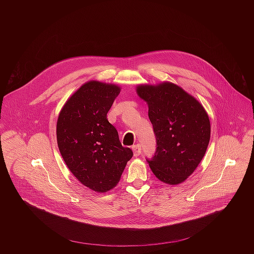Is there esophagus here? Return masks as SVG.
Masks as SVG:
<instances>
[{
  "instance_id": "1",
  "label": "esophagus",
  "mask_w": 254,
  "mask_h": 254,
  "mask_svg": "<svg viewBox=\"0 0 254 254\" xmlns=\"http://www.w3.org/2000/svg\"><path fill=\"white\" fill-rule=\"evenodd\" d=\"M132 150H133V152H134V155H135V156L140 155V154H141V152H142L141 145L137 144V145H133V146H132Z\"/></svg>"
}]
</instances>
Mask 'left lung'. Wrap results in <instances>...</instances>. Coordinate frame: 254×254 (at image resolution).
Wrapping results in <instances>:
<instances>
[{"label":"left lung","mask_w":254,"mask_h":254,"mask_svg":"<svg viewBox=\"0 0 254 254\" xmlns=\"http://www.w3.org/2000/svg\"><path fill=\"white\" fill-rule=\"evenodd\" d=\"M138 96L146 102L156 138V150L147 160L155 177L178 185L190 176L203 158L210 140V121L202 105L171 82L141 84Z\"/></svg>","instance_id":"8db88e82"}]
</instances>
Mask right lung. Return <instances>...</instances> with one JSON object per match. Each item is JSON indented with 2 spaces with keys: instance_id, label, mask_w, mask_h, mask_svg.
Returning a JSON list of instances; mask_svg holds the SVG:
<instances>
[{
  "instance_id": "right-lung-1",
  "label": "right lung",
  "mask_w": 254,
  "mask_h": 254,
  "mask_svg": "<svg viewBox=\"0 0 254 254\" xmlns=\"http://www.w3.org/2000/svg\"><path fill=\"white\" fill-rule=\"evenodd\" d=\"M115 84L89 81L66 101L57 122L61 154L76 179L97 192L120 180L133 152L121 145L107 114L120 93Z\"/></svg>"
}]
</instances>
